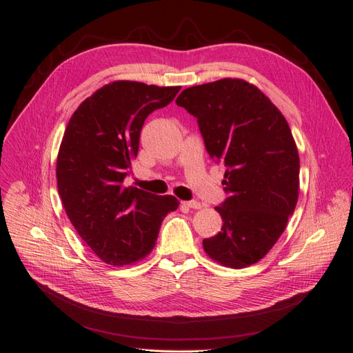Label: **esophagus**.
<instances>
[{"mask_svg": "<svg viewBox=\"0 0 353 353\" xmlns=\"http://www.w3.org/2000/svg\"><path fill=\"white\" fill-rule=\"evenodd\" d=\"M183 205L190 208V209H200L201 208V203L197 200H188V201H183Z\"/></svg>", "mask_w": 353, "mask_h": 353, "instance_id": "esophagus-1", "label": "esophagus"}]
</instances>
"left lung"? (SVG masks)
I'll return each instance as SVG.
<instances>
[{
	"label": "left lung",
	"mask_w": 353,
	"mask_h": 353,
	"mask_svg": "<svg viewBox=\"0 0 353 353\" xmlns=\"http://www.w3.org/2000/svg\"><path fill=\"white\" fill-rule=\"evenodd\" d=\"M197 119L206 152L225 165L221 232L203 240L231 268L261 261L285 230L299 196V154L290 128L266 95L243 79L184 90L176 99Z\"/></svg>",
	"instance_id": "obj_1"
}]
</instances>
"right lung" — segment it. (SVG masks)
Returning <instances> with one entry per match:
<instances>
[{
	"label": "right lung",
	"mask_w": 353,
	"mask_h": 353,
	"mask_svg": "<svg viewBox=\"0 0 353 353\" xmlns=\"http://www.w3.org/2000/svg\"><path fill=\"white\" fill-rule=\"evenodd\" d=\"M181 87L117 81L95 91L70 117L57 157V188L74 230L101 261L132 263L154 248L174 196L125 187L147 116Z\"/></svg>",
	"instance_id": "add662e5"
}]
</instances>
